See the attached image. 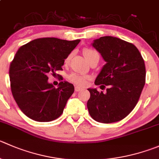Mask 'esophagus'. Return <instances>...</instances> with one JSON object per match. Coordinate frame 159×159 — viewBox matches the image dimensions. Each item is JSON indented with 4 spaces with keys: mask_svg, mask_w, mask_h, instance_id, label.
Masks as SVG:
<instances>
[{
    "mask_svg": "<svg viewBox=\"0 0 159 159\" xmlns=\"http://www.w3.org/2000/svg\"><path fill=\"white\" fill-rule=\"evenodd\" d=\"M82 90V88L79 87V86H75V92H80V91Z\"/></svg>",
    "mask_w": 159,
    "mask_h": 159,
    "instance_id": "1",
    "label": "esophagus"
}]
</instances>
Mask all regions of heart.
Listing matches in <instances>:
<instances>
[{
  "instance_id": "b5f03b06",
  "label": "heart",
  "mask_w": 159,
  "mask_h": 159,
  "mask_svg": "<svg viewBox=\"0 0 159 159\" xmlns=\"http://www.w3.org/2000/svg\"><path fill=\"white\" fill-rule=\"evenodd\" d=\"M84 55L86 57V59L89 60V58H91L92 57L95 56V55H98V52L95 50H92V49H85L84 50ZM99 56V55H98ZM70 59V55L67 57V58L65 59V62L67 63ZM68 80L71 82L75 83V84H78V85H84L87 82V81L89 80V77L87 75H81V74L76 73V72H73L70 75H68L67 77Z\"/></svg>"
}]
</instances>
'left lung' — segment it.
Listing matches in <instances>:
<instances>
[{
    "label": "left lung",
    "mask_w": 159,
    "mask_h": 159,
    "mask_svg": "<svg viewBox=\"0 0 159 159\" xmlns=\"http://www.w3.org/2000/svg\"><path fill=\"white\" fill-rule=\"evenodd\" d=\"M92 46L106 62L95 84L109 85V89L105 94L96 89H88L89 112L97 122H117L128 116L139 100L145 84L144 59L134 44L116 37H100Z\"/></svg>",
    "instance_id": "obj_1"
}]
</instances>
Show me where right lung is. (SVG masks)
Returning <instances> with one entry per match:
<instances>
[{"label":"right lung","mask_w":159,"mask_h":159,"mask_svg":"<svg viewBox=\"0 0 159 159\" xmlns=\"http://www.w3.org/2000/svg\"><path fill=\"white\" fill-rule=\"evenodd\" d=\"M57 38H39L21 46L9 68L11 93L22 112L38 122H50L63 113L75 87L48 82V75L62 70L64 60L79 43Z\"/></svg>","instance_id":"1"}]
</instances>
